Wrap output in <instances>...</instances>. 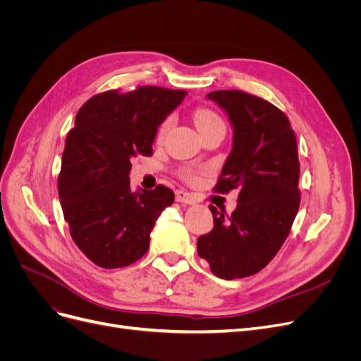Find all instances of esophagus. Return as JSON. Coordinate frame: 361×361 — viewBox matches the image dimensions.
<instances>
[{"label": "esophagus", "instance_id": "1", "mask_svg": "<svg viewBox=\"0 0 361 361\" xmlns=\"http://www.w3.org/2000/svg\"><path fill=\"white\" fill-rule=\"evenodd\" d=\"M174 197H176V202H179V203H185V204H194L195 203L192 195L188 194L187 191H182V190L176 191V195H174Z\"/></svg>", "mask_w": 361, "mask_h": 361}]
</instances>
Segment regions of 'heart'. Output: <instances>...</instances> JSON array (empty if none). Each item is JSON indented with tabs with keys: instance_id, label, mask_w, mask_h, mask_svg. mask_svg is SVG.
I'll return each instance as SVG.
<instances>
[{
	"instance_id": "obj_1",
	"label": "heart",
	"mask_w": 361,
	"mask_h": 361,
	"mask_svg": "<svg viewBox=\"0 0 361 361\" xmlns=\"http://www.w3.org/2000/svg\"><path fill=\"white\" fill-rule=\"evenodd\" d=\"M194 123H195V126H197L200 133H204V130L215 128V126H224L223 120L218 117L214 111L206 110V108H200V110L194 113ZM169 125H170L169 120L161 125L159 133H158V138H162L164 134L167 133ZM183 178L188 179V180H194L195 178H197V173L192 171V170H183Z\"/></svg>"
}]
</instances>
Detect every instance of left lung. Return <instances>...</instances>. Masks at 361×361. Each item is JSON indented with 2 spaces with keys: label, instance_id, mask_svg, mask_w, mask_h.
I'll list each match as a JSON object with an SVG mask.
<instances>
[{
  "label": "left lung",
  "instance_id": "1",
  "mask_svg": "<svg viewBox=\"0 0 361 361\" xmlns=\"http://www.w3.org/2000/svg\"><path fill=\"white\" fill-rule=\"evenodd\" d=\"M223 108L233 129L215 191L238 190L231 216L209 206L214 228L197 253L216 277L244 279L265 268L288 238L300 207V161L295 133L277 106L241 90L206 96Z\"/></svg>",
  "mask_w": 361,
  "mask_h": 361
}]
</instances>
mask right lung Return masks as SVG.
<instances>
[{
	"instance_id": "1",
	"label": "right lung",
	"mask_w": 361,
	"mask_h": 361,
	"mask_svg": "<svg viewBox=\"0 0 361 361\" xmlns=\"http://www.w3.org/2000/svg\"><path fill=\"white\" fill-rule=\"evenodd\" d=\"M187 96L145 85L93 96L75 117L59 176V197L71 236L93 264L123 268L141 259L170 188L130 190V159L152 155L158 126Z\"/></svg>"
}]
</instances>
